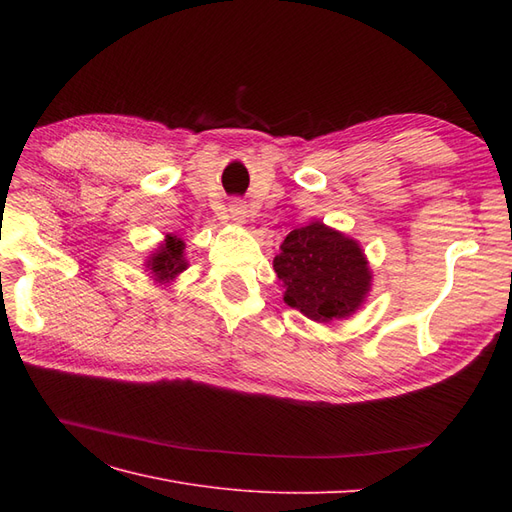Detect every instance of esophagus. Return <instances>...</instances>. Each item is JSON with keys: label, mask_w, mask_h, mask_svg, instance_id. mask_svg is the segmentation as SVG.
<instances>
[{"label": "esophagus", "mask_w": 512, "mask_h": 512, "mask_svg": "<svg viewBox=\"0 0 512 512\" xmlns=\"http://www.w3.org/2000/svg\"><path fill=\"white\" fill-rule=\"evenodd\" d=\"M228 211H230V220H232V222H235V224H245V220H247V209H245L243 203H232Z\"/></svg>", "instance_id": "34e87169"}]
</instances>
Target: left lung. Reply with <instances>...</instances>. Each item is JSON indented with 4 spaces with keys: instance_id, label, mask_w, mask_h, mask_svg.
I'll use <instances>...</instances> for the list:
<instances>
[{
    "instance_id": "1",
    "label": "left lung",
    "mask_w": 512,
    "mask_h": 512,
    "mask_svg": "<svg viewBox=\"0 0 512 512\" xmlns=\"http://www.w3.org/2000/svg\"><path fill=\"white\" fill-rule=\"evenodd\" d=\"M273 269L284 303L314 322L350 318L374 282L361 243L322 222L294 228L273 258Z\"/></svg>"
}]
</instances>
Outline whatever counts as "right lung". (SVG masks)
Masks as SVG:
<instances>
[{
	"label": "right lung",
	"instance_id": "add662e5",
	"mask_svg": "<svg viewBox=\"0 0 512 512\" xmlns=\"http://www.w3.org/2000/svg\"><path fill=\"white\" fill-rule=\"evenodd\" d=\"M185 269H188L185 243L177 235H166L145 262V271L149 273L151 282L162 288L173 286Z\"/></svg>",
	"mask_w": 512,
	"mask_h": 512
}]
</instances>
